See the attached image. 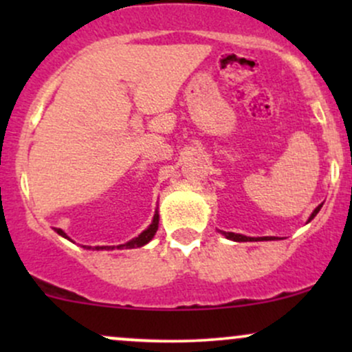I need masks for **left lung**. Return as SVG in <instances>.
I'll return each mask as SVG.
<instances>
[{"mask_svg": "<svg viewBox=\"0 0 352 352\" xmlns=\"http://www.w3.org/2000/svg\"><path fill=\"white\" fill-rule=\"evenodd\" d=\"M321 207H322V205H318V207L314 208V212L311 213V217H309L308 221H311L314 217L318 215V212H319V210H321ZM221 233H223V235L227 236L228 240H233V241H268V240H276V236H258V238H253V236H245V235H240V233H232V232H221Z\"/></svg>", "mask_w": 352, "mask_h": 352, "instance_id": "8db88e82", "label": "left lung"}]
</instances>
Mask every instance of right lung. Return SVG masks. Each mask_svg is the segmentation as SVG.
<instances>
[{"mask_svg": "<svg viewBox=\"0 0 352 352\" xmlns=\"http://www.w3.org/2000/svg\"><path fill=\"white\" fill-rule=\"evenodd\" d=\"M157 228H159V212H155L152 223L148 225L147 230H144V232L140 233L139 236L132 238V240L127 241V243L119 245V246H117V250H122V248H140V246L147 245L148 241H151L152 238H153V235H155V233H157ZM56 232H58L60 236H64V238H67V240H71V238L67 236L66 233H64L60 228H56ZM84 248L89 250V248H92V246H84ZM92 250H94V248H92ZM96 250H114V246H96Z\"/></svg>", "mask_w": 352, "mask_h": 352, "instance_id": "obj_1", "label": "right lung"}]
</instances>
